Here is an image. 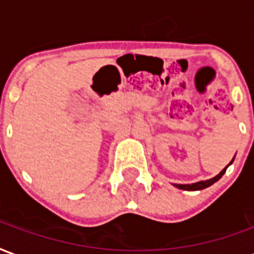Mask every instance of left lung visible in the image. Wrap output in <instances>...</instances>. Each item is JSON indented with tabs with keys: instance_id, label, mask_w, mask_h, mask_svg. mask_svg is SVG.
Segmentation results:
<instances>
[{
	"instance_id": "obj_1",
	"label": "left lung",
	"mask_w": 254,
	"mask_h": 254,
	"mask_svg": "<svg viewBox=\"0 0 254 254\" xmlns=\"http://www.w3.org/2000/svg\"><path fill=\"white\" fill-rule=\"evenodd\" d=\"M233 160H234V157H233ZM232 161H230V163L227 164V167L232 164ZM227 167H225V168H223V170L217 175V176H214L213 179L200 180V182H196V183H192V185H175V187H178V189H180V190H187V191H196V190L207 189V187H210L211 185H214V183H215L217 180H219L221 178H222V175L226 172Z\"/></svg>"
}]
</instances>
